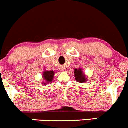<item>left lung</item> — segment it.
I'll use <instances>...</instances> for the list:
<instances>
[{"instance_id":"1","label":"left lung","mask_w":128,"mask_h":128,"mask_svg":"<svg viewBox=\"0 0 128 128\" xmlns=\"http://www.w3.org/2000/svg\"><path fill=\"white\" fill-rule=\"evenodd\" d=\"M74 77L76 82L79 83H84L87 81V78H86L85 75L83 73L82 68H78V69H74Z\"/></svg>"}]
</instances>
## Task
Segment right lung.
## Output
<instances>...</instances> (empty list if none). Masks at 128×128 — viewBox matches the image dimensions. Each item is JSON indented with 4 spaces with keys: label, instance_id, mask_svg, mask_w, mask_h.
<instances>
[{
    "label": "right lung",
    "instance_id": "right-lung-1",
    "mask_svg": "<svg viewBox=\"0 0 128 128\" xmlns=\"http://www.w3.org/2000/svg\"><path fill=\"white\" fill-rule=\"evenodd\" d=\"M54 74H55V72L54 71H44L43 73V77L44 78V83H43L44 84H48L49 83H51L54 79Z\"/></svg>",
    "mask_w": 128,
    "mask_h": 128
}]
</instances>
